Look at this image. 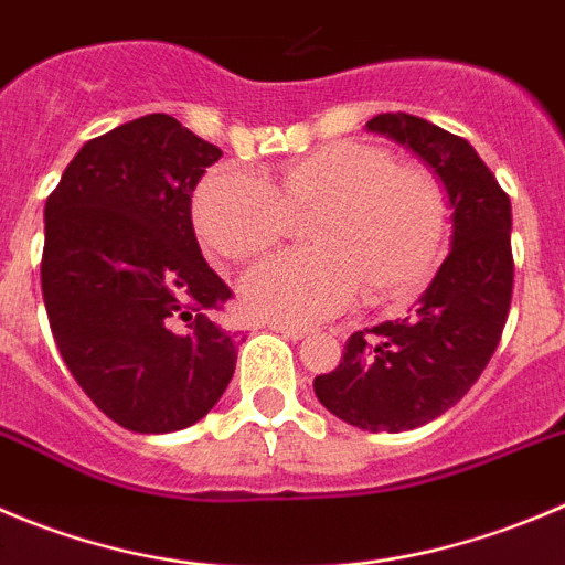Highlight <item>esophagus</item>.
I'll return each mask as SVG.
<instances>
[{
    "label": "esophagus",
    "mask_w": 565,
    "mask_h": 565,
    "mask_svg": "<svg viewBox=\"0 0 565 565\" xmlns=\"http://www.w3.org/2000/svg\"><path fill=\"white\" fill-rule=\"evenodd\" d=\"M271 330L279 332L282 338H291V341H302V338L308 335V330H305V327H294V324H274Z\"/></svg>",
    "instance_id": "obj_1"
}]
</instances>
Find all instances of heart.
<instances>
[{"instance_id": "obj_1", "label": "heart", "mask_w": 565, "mask_h": 565, "mask_svg": "<svg viewBox=\"0 0 565 565\" xmlns=\"http://www.w3.org/2000/svg\"><path fill=\"white\" fill-rule=\"evenodd\" d=\"M313 249L252 268L241 299L252 316L313 324L335 316L366 286L372 299L418 291L438 260L447 205L435 177L394 163L372 143L335 141L291 160L277 182L218 166L193 193V224L230 260L260 257L282 238L288 213H310Z\"/></svg>"}]
</instances>
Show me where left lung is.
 <instances>
[{
  "mask_svg": "<svg viewBox=\"0 0 565 565\" xmlns=\"http://www.w3.org/2000/svg\"><path fill=\"white\" fill-rule=\"evenodd\" d=\"M369 130L413 149L452 207L447 260L405 319L354 332L313 391L332 416L369 433L422 427L458 405L488 366L513 294L510 199L466 138L411 113H380Z\"/></svg>",
  "mask_w": 565,
  "mask_h": 565,
  "instance_id": "obj_1",
  "label": "left lung"
}]
</instances>
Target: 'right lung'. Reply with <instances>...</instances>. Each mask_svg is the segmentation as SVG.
I'll return each instance as SVG.
<instances>
[{
    "instance_id": "add662e5",
    "label": "right lung",
    "mask_w": 565,
    "mask_h": 565,
    "mask_svg": "<svg viewBox=\"0 0 565 565\" xmlns=\"http://www.w3.org/2000/svg\"><path fill=\"white\" fill-rule=\"evenodd\" d=\"M222 149L166 113L85 143L44 207L46 316L68 372L130 433L185 429L222 399L238 338L207 266L191 196Z\"/></svg>"
}]
</instances>
